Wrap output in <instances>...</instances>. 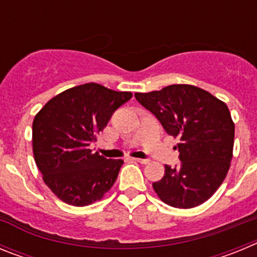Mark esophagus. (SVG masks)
<instances>
[{"mask_svg": "<svg viewBox=\"0 0 257 257\" xmlns=\"http://www.w3.org/2000/svg\"><path fill=\"white\" fill-rule=\"evenodd\" d=\"M134 160H135L136 162L143 163V165H147V163H149V161L148 160H144V158H134Z\"/></svg>", "mask_w": 257, "mask_h": 257, "instance_id": "obj_1", "label": "esophagus"}]
</instances>
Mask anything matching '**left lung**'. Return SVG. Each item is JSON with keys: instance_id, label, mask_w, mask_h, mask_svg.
Listing matches in <instances>:
<instances>
[{"instance_id": "obj_1", "label": "left lung", "mask_w": 257, "mask_h": 257, "mask_svg": "<svg viewBox=\"0 0 257 257\" xmlns=\"http://www.w3.org/2000/svg\"><path fill=\"white\" fill-rule=\"evenodd\" d=\"M136 100L178 138L180 163L166 165L153 183L165 203L192 208L207 201L225 179L234 144V123L225 103L192 85H171L160 91L136 92Z\"/></svg>"}]
</instances>
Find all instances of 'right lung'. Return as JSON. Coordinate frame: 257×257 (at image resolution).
I'll return each mask as SVG.
<instances>
[{
	"label": "right lung",
	"instance_id": "add662e5",
	"mask_svg": "<svg viewBox=\"0 0 257 257\" xmlns=\"http://www.w3.org/2000/svg\"><path fill=\"white\" fill-rule=\"evenodd\" d=\"M133 94L85 83L47 101L33 121V154L44 181L72 206L91 205L113 187L122 160H106L88 147Z\"/></svg>",
	"mask_w": 257,
	"mask_h": 257
}]
</instances>
